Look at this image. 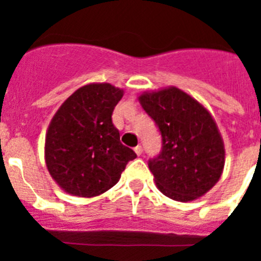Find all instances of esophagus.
Listing matches in <instances>:
<instances>
[{
	"instance_id": "esophagus-1",
	"label": "esophagus",
	"mask_w": 261,
	"mask_h": 261,
	"mask_svg": "<svg viewBox=\"0 0 261 261\" xmlns=\"http://www.w3.org/2000/svg\"><path fill=\"white\" fill-rule=\"evenodd\" d=\"M135 153L137 154V155H141V154H142V147L140 146V145L135 147Z\"/></svg>"
}]
</instances>
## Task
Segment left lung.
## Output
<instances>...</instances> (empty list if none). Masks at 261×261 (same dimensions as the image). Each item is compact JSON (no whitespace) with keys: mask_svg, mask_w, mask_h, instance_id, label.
Segmentation results:
<instances>
[{"mask_svg":"<svg viewBox=\"0 0 261 261\" xmlns=\"http://www.w3.org/2000/svg\"><path fill=\"white\" fill-rule=\"evenodd\" d=\"M138 100L162 135V151L149 161L158 190L180 202L204 196L225 166V145L211 112L175 86L142 93Z\"/></svg>","mask_w":261,"mask_h":261,"instance_id":"8db88e82","label":"left lung"}]
</instances>
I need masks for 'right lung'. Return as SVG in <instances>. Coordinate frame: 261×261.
<instances>
[{"label":"right lung","instance_id":"add662e5","mask_svg":"<svg viewBox=\"0 0 261 261\" xmlns=\"http://www.w3.org/2000/svg\"><path fill=\"white\" fill-rule=\"evenodd\" d=\"M124 90L111 84L80 87L60 106L45 135L44 158L66 193L94 197L119 181L136 153L120 142L112 112Z\"/></svg>","mask_w":261,"mask_h":261}]
</instances>
